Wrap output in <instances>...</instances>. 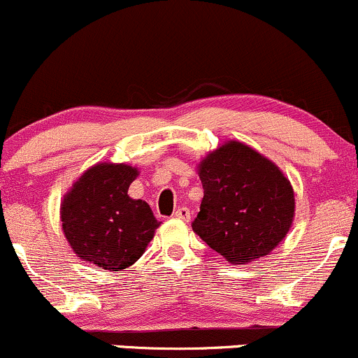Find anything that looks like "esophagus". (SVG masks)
<instances>
[{"label":"esophagus","mask_w":358,"mask_h":358,"mask_svg":"<svg viewBox=\"0 0 358 358\" xmlns=\"http://www.w3.org/2000/svg\"><path fill=\"white\" fill-rule=\"evenodd\" d=\"M175 217L178 220H183V222H188L190 220V210H188L187 207H180L178 210L175 212Z\"/></svg>","instance_id":"esophagus-1"}]
</instances>
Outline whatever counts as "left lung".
<instances>
[{"instance_id":"8db88e82","label":"left lung","mask_w":358,"mask_h":358,"mask_svg":"<svg viewBox=\"0 0 358 358\" xmlns=\"http://www.w3.org/2000/svg\"><path fill=\"white\" fill-rule=\"evenodd\" d=\"M203 199L193 232L232 264L271 254L294 219L293 185L276 163L244 143L225 141L200 159Z\"/></svg>"}]
</instances>
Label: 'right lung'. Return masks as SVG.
Listing matches in <instances>:
<instances>
[{"instance_id": "1", "label": "right lung", "mask_w": 358, "mask_h": 358, "mask_svg": "<svg viewBox=\"0 0 358 358\" xmlns=\"http://www.w3.org/2000/svg\"><path fill=\"white\" fill-rule=\"evenodd\" d=\"M136 166L101 162L85 170L60 203L62 231L82 261L106 271H122L143 256L156 220L145 200L127 195Z\"/></svg>"}]
</instances>
